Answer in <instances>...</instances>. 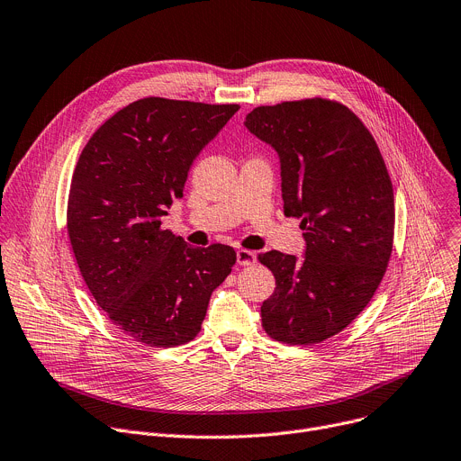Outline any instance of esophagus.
Returning a JSON list of instances; mask_svg holds the SVG:
<instances>
[{
	"label": "esophagus",
	"mask_w": 461,
	"mask_h": 461,
	"mask_svg": "<svg viewBox=\"0 0 461 461\" xmlns=\"http://www.w3.org/2000/svg\"><path fill=\"white\" fill-rule=\"evenodd\" d=\"M236 262L240 264V266H253L255 262H257V255L253 253V251H247V249H240L238 253H236Z\"/></svg>",
	"instance_id": "obj_1"
}]
</instances>
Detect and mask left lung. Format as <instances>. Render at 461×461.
<instances>
[{
	"mask_svg": "<svg viewBox=\"0 0 461 461\" xmlns=\"http://www.w3.org/2000/svg\"><path fill=\"white\" fill-rule=\"evenodd\" d=\"M245 127L276 149L285 214L301 220L306 240L303 262L258 255L275 276L262 327L280 343H321L357 320L392 258V176L369 129L339 101L266 104Z\"/></svg>",
	"mask_w": 461,
	"mask_h": 461,
	"instance_id": "left-lung-1",
	"label": "left lung"
}]
</instances>
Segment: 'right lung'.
I'll return each instance as SVG.
<instances>
[{"label": "right lung", "mask_w": 461, "mask_h": 461, "mask_svg": "<svg viewBox=\"0 0 461 461\" xmlns=\"http://www.w3.org/2000/svg\"><path fill=\"white\" fill-rule=\"evenodd\" d=\"M240 104L138 99L86 141L68 194L77 267L109 320L148 347L192 341L236 264L232 247H190L160 218L183 197L188 169Z\"/></svg>", "instance_id": "add662e5"}]
</instances>
